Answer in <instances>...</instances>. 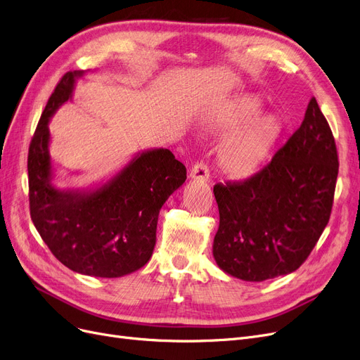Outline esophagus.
<instances>
[{
  "label": "esophagus",
  "instance_id": "obj_1",
  "mask_svg": "<svg viewBox=\"0 0 360 360\" xmlns=\"http://www.w3.org/2000/svg\"><path fill=\"white\" fill-rule=\"evenodd\" d=\"M190 178L194 181H200V182H207L209 181V169L203 162H198L191 167L190 172Z\"/></svg>",
  "mask_w": 360,
  "mask_h": 360
}]
</instances>
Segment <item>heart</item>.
<instances>
[{
    "label": "heart",
    "instance_id": "1",
    "mask_svg": "<svg viewBox=\"0 0 360 360\" xmlns=\"http://www.w3.org/2000/svg\"><path fill=\"white\" fill-rule=\"evenodd\" d=\"M262 101L254 95L236 98L206 112L205 127L227 135L221 143L218 165L225 175L240 179L255 173L282 135L283 124L274 114H261Z\"/></svg>",
    "mask_w": 360,
    "mask_h": 360
}]
</instances>
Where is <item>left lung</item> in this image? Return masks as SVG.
<instances>
[{"instance_id":"8db88e82","label":"left lung","mask_w":360,"mask_h":360,"mask_svg":"<svg viewBox=\"0 0 360 360\" xmlns=\"http://www.w3.org/2000/svg\"><path fill=\"white\" fill-rule=\"evenodd\" d=\"M338 176L334 136L311 98L300 129L243 182L217 184L218 267L246 282L300 269L330 217Z\"/></svg>"}]
</instances>
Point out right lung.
<instances>
[{
	"label": "right lung",
	"mask_w": 360,
	"mask_h": 360,
	"mask_svg": "<svg viewBox=\"0 0 360 360\" xmlns=\"http://www.w3.org/2000/svg\"><path fill=\"white\" fill-rule=\"evenodd\" d=\"M82 71L66 72L39 118L28 154L30 209L37 231L65 267L95 277H122L150 261L160 209L187 179L169 150L138 153L112 178L84 190L58 188L49 123L72 99Z\"/></svg>",
	"instance_id": "1"
}]
</instances>
